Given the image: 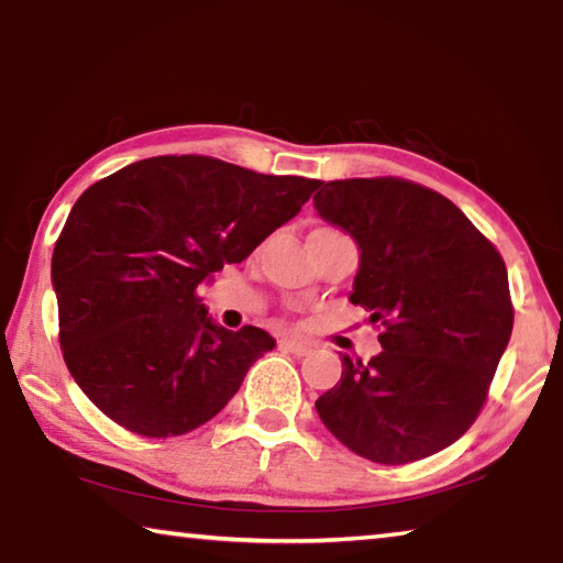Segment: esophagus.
<instances>
[{"label": "esophagus", "instance_id": "obj_1", "mask_svg": "<svg viewBox=\"0 0 563 563\" xmlns=\"http://www.w3.org/2000/svg\"><path fill=\"white\" fill-rule=\"evenodd\" d=\"M280 347L292 352V355H308V352H312V345H308V342H300V340H292V338H283L280 340Z\"/></svg>", "mask_w": 563, "mask_h": 563}]
</instances>
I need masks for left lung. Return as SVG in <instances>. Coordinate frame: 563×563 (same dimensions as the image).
I'll return each instance as SVG.
<instances>
[{"mask_svg": "<svg viewBox=\"0 0 563 563\" xmlns=\"http://www.w3.org/2000/svg\"><path fill=\"white\" fill-rule=\"evenodd\" d=\"M312 203L357 241L350 302L383 328L377 357L342 355L340 383L316 402L322 424L377 464L442 452L476 422L511 338L501 253L450 198L407 178L330 180Z\"/></svg>", "mask_w": 563, "mask_h": 563, "instance_id": "left-lung-1", "label": "left lung"}]
</instances>
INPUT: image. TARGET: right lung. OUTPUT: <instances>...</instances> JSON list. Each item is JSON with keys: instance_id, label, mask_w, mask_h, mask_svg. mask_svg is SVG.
I'll list each match as a JSON object with an SVG mask.
<instances>
[{"instance_id": "add662e5", "label": "right lung", "mask_w": 563, "mask_h": 563, "mask_svg": "<svg viewBox=\"0 0 563 563\" xmlns=\"http://www.w3.org/2000/svg\"><path fill=\"white\" fill-rule=\"evenodd\" d=\"M318 186L188 154L136 161L84 190L52 255L62 355L84 395L156 440L221 412L275 340L213 325L198 288L245 261Z\"/></svg>"}]
</instances>
